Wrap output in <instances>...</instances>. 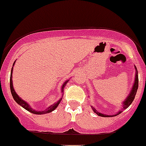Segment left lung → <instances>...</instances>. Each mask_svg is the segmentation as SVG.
I'll list each match as a JSON object with an SVG mask.
<instances>
[{"mask_svg": "<svg viewBox=\"0 0 146 146\" xmlns=\"http://www.w3.org/2000/svg\"><path fill=\"white\" fill-rule=\"evenodd\" d=\"M135 69H136V67H135ZM138 88V70H137V69H136V74H135V80L134 84H133V88H132L131 92L130 93L129 96L126 98L125 101L123 102V110L126 109V108H127L130 105H131V103L133 102V101L134 100V98H135V95H136ZM92 108L93 111H94V112H95V113L98 115L101 116V117H113V115H104V114L100 113V112H98V111L96 109H95V108H93V107H92ZM122 112H123V110L120 111V112H117V114L115 115L114 116L117 115H119V114L121 113Z\"/></svg>", "mask_w": 146, "mask_h": 146, "instance_id": "obj_1", "label": "left lung"}]
</instances>
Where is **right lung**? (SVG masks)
Instances as JSON below:
<instances>
[{
    "instance_id": "add662e5",
    "label": "right lung",
    "mask_w": 146,
    "mask_h": 146,
    "mask_svg": "<svg viewBox=\"0 0 146 146\" xmlns=\"http://www.w3.org/2000/svg\"><path fill=\"white\" fill-rule=\"evenodd\" d=\"M15 63V62H14ZM14 63H13V64H14ZM12 70H13V69H11V77H10V88H11V94H12V96H13V99H14V100L16 101V102H17L19 105H20L21 106L23 107L24 109H26V110L29 111V112H31V113H34V114H36V115H42V114H46V113H48V112H51V111H53L54 110L56 109V108H57L58 105L59 104V102H60L61 100H59L58 102H56V103H54V105H51V106L49 107V108H47L46 110H43L41 111V112H37V111L34 110H32L31 108V107L29 106V105H28L27 103H26L25 101H23V100L21 99L20 98H19V96H18V95L16 93V92H15L14 89H13V82H12ZM68 81H66V82L64 83V84H63V87H62V90L63 91V89L64 87L65 84H66V82H67Z\"/></svg>"
}]
</instances>
